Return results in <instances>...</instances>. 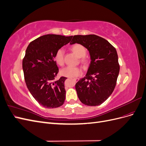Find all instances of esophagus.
I'll return each instance as SVG.
<instances>
[{"label": "esophagus", "mask_w": 146, "mask_h": 146, "mask_svg": "<svg viewBox=\"0 0 146 146\" xmlns=\"http://www.w3.org/2000/svg\"><path fill=\"white\" fill-rule=\"evenodd\" d=\"M74 80L76 81V82H77L78 80V78H74Z\"/></svg>", "instance_id": "obj_1"}]
</instances>
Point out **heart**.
Wrapping results in <instances>:
<instances>
[{
    "label": "heart",
    "instance_id": "obj_1",
    "mask_svg": "<svg viewBox=\"0 0 146 146\" xmlns=\"http://www.w3.org/2000/svg\"><path fill=\"white\" fill-rule=\"evenodd\" d=\"M71 50L78 58H82L86 55V49L82 45L79 44H76L71 47ZM55 60L56 63L60 66L64 64V50L62 48H60L57 50L55 55ZM82 61L85 60L82 58ZM61 74L62 76L67 77H76L82 74L81 69L78 67H72L68 66L61 69Z\"/></svg>",
    "mask_w": 146,
    "mask_h": 146
}]
</instances>
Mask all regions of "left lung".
Returning <instances> with one entry per match:
<instances>
[{
	"label": "left lung",
	"mask_w": 146,
	"mask_h": 146,
	"mask_svg": "<svg viewBox=\"0 0 146 146\" xmlns=\"http://www.w3.org/2000/svg\"><path fill=\"white\" fill-rule=\"evenodd\" d=\"M80 44L89 51L91 62L85 76L76 84L78 98L88 106H98L111 96L119 72L116 48L95 35H75L70 44Z\"/></svg>",
	"instance_id": "1"
}]
</instances>
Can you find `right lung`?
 Here are the masks:
<instances>
[{
	"mask_svg": "<svg viewBox=\"0 0 146 146\" xmlns=\"http://www.w3.org/2000/svg\"><path fill=\"white\" fill-rule=\"evenodd\" d=\"M72 38L43 35L31 42L25 50L23 69L26 85L35 99L45 108H57L64 102V82L67 78L61 77L55 80L59 69L55 55Z\"/></svg>",
	"mask_w": 146,
	"mask_h": 146,
	"instance_id": "1",
	"label": "right lung"
}]
</instances>
